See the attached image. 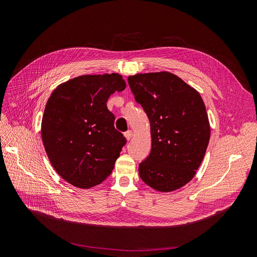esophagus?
Instances as JSON below:
<instances>
[{
    "mask_svg": "<svg viewBox=\"0 0 257 257\" xmlns=\"http://www.w3.org/2000/svg\"><path fill=\"white\" fill-rule=\"evenodd\" d=\"M124 136H125V138L127 139V141H130V139L132 138V136H133V132H132V131H126L125 133H124Z\"/></svg>",
    "mask_w": 257,
    "mask_h": 257,
    "instance_id": "obj_1",
    "label": "esophagus"
}]
</instances>
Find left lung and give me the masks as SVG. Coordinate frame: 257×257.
<instances>
[{"label":"left lung","instance_id":"1","mask_svg":"<svg viewBox=\"0 0 257 257\" xmlns=\"http://www.w3.org/2000/svg\"><path fill=\"white\" fill-rule=\"evenodd\" d=\"M127 81L151 128V152L139 164V176L160 192L182 188L195 176L209 144L210 124L203 98L168 72L137 74L128 76Z\"/></svg>","mask_w":257,"mask_h":257}]
</instances>
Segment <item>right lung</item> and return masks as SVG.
Instances as JSON below:
<instances>
[{"instance_id": "obj_1", "label": "right lung", "mask_w": 257, "mask_h": 257, "mask_svg": "<svg viewBox=\"0 0 257 257\" xmlns=\"http://www.w3.org/2000/svg\"><path fill=\"white\" fill-rule=\"evenodd\" d=\"M125 87L119 74L83 75L51 93L42 121L43 144L51 165L68 183L89 189L111 174L126 139L114 128L106 103Z\"/></svg>"}]
</instances>
